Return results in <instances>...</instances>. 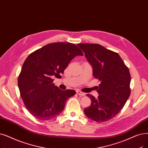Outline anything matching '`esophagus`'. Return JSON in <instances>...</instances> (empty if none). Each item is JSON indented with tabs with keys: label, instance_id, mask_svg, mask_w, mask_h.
<instances>
[{
	"label": "esophagus",
	"instance_id": "1",
	"mask_svg": "<svg viewBox=\"0 0 148 148\" xmlns=\"http://www.w3.org/2000/svg\"><path fill=\"white\" fill-rule=\"evenodd\" d=\"M77 94L78 95H82V96H84V95H85V93H83V92H82V91H77Z\"/></svg>",
	"mask_w": 148,
	"mask_h": 148
}]
</instances>
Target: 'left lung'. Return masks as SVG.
<instances>
[{
    "label": "left lung",
    "instance_id": "8db88e82",
    "mask_svg": "<svg viewBox=\"0 0 148 148\" xmlns=\"http://www.w3.org/2000/svg\"><path fill=\"white\" fill-rule=\"evenodd\" d=\"M77 45L84 52L93 69V76L100 81L97 91L99 95H86L91 106L84 109L86 116L97 123L114 118L121 111L131 94V75L119 54L99 44L81 43Z\"/></svg>",
    "mask_w": 148,
    "mask_h": 148
}]
</instances>
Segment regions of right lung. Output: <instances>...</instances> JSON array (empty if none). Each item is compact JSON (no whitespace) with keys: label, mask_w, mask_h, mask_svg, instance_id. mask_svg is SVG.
<instances>
[{"label":"right lung","mask_w":148,"mask_h":148,"mask_svg":"<svg viewBox=\"0 0 148 148\" xmlns=\"http://www.w3.org/2000/svg\"><path fill=\"white\" fill-rule=\"evenodd\" d=\"M83 56L75 44L57 42L47 45L30 54L24 62L18 86L25 106L40 120H51L61 113L74 90H62L53 78L61 77L75 56Z\"/></svg>","instance_id":"right-lung-1"}]
</instances>
